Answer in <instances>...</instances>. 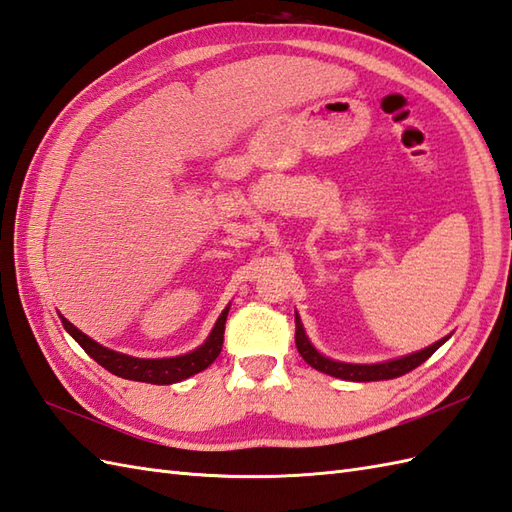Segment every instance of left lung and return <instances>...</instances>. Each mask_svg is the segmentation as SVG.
Instances as JSON below:
<instances>
[{"instance_id":"8db88e82","label":"left lung","mask_w":512,"mask_h":512,"mask_svg":"<svg viewBox=\"0 0 512 512\" xmlns=\"http://www.w3.org/2000/svg\"><path fill=\"white\" fill-rule=\"evenodd\" d=\"M294 316H296L294 318V323H296L294 340H296V349H299L301 358L310 366H314L316 371L327 373L331 377L349 379V382H379V379H392V377L406 375L412 371V368H417L419 364H423L427 358H430V355L449 338L447 336L443 340L434 342L432 347H427L417 353H410V355H406V358H399V360H390V362H382V364H347V362H336V360L325 358V355H320L312 347V342L307 340L299 314H294Z\"/></svg>"}]
</instances>
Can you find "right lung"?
Instances as JSON below:
<instances>
[{"label": "right lung", "mask_w": 512, "mask_h": 512, "mask_svg": "<svg viewBox=\"0 0 512 512\" xmlns=\"http://www.w3.org/2000/svg\"><path fill=\"white\" fill-rule=\"evenodd\" d=\"M227 314L229 307H224V312L216 320V327L211 329L209 338L205 344L192 353L178 355V358H161V360H144V358H133V355H124L102 347L89 336L82 334L78 327L69 323L67 318L61 316V323L67 329V334L74 338L82 349H85L91 358L104 366L106 371L124 377V379H133V382H146V384H176L181 379L192 377L200 371H205L213 360L218 358L222 351V342H224V323H227Z\"/></svg>", "instance_id": "obj_1"}]
</instances>
